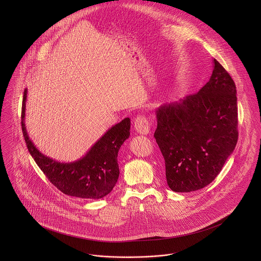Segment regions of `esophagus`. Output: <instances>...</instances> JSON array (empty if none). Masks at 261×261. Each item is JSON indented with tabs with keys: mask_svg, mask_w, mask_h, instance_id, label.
I'll return each instance as SVG.
<instances>
[{
	"mask_svg": "<svg viewBox=\"0 0 261 261\" xmlns=\"http://www.w3.org/2000/svg\"><path fill=\"white\" fill-rule=\"evenodd\" d=\"M135 128L141 135H148L149 133V123L145 115H138L135 118Z\"/></svg>",
	"mask_w": 261,
	"mask_h": 261,
	"instance_id": "34e87169",
	"label": "esophagus"
}]
</instances>
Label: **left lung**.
Here are the masks:
<instances>
[{"mask_svg":"<svg viewBox=\"0 0 261 261\" xmlns=\"http://www.w3.org/2000/svg\"><path fill=\"white\" fill-rule=\"evenodd\" d=\"M155 142L174 192L200 190L214 181L238 140L236 86L213 59L210 80L195 94L155 112Z\"/></svg>","mask_w":261,"mask_h":261,"instance_id":"1","label":"left lung"}]
</instances>
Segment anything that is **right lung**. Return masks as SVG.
Returning <instances> with one entry per match:
<instances>
[{"label":"right lung","mask_w":261,"mask_h":261,"mask_svg":"<svg viewBox=\"0 0 261 261\" xmlns=\"http://www.w3.org/2000/svg\"><path fill=\"white\" fill-rule=\"evenodd\" d=\"M27 89L22 105V130L29 152L48 180L63 194L81 199H101L115 186L119 169L117 153L129 137L128 117L112 126L84 156L70 163H61L43 154L30 140L25 126Z\"/></svg>","instance_id":"obj_1"}]
</instances>
